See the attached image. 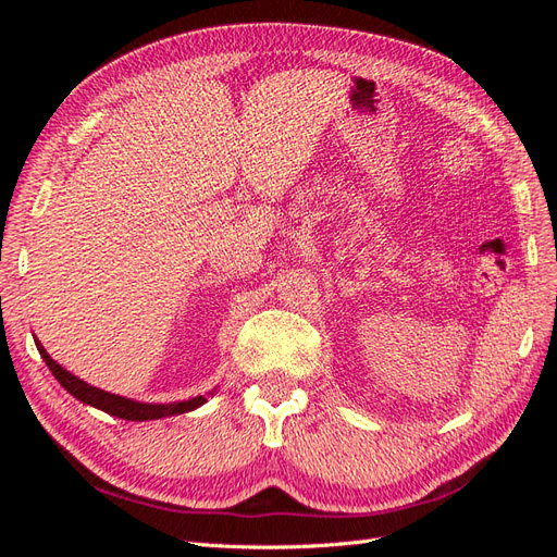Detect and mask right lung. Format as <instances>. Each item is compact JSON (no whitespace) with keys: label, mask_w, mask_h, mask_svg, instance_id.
Segmentation results:
<instances>
[{"label":"right lung","mask_w":557,"mask_h":557,"mask_svg":"<svg viewBox=\"0 0 557 557\" xmlns=\"http://www.w3.org/2000/svg\"><path fill=\"white\" fill-rule=\"evenodd\" d=\"M44 362L48 364L50 372L60 381V385L64 387L66 393L74 395L76 399L90 404L95 409H102L109 416L115 418H123V420H156V418H166V416H176V413H185V411H193L201 404L207 401V397H193L188 401H174V404H144V401H134V399H125L121 395H111L99 391V387H92L90 383L76 379L74 374L66 372L62 369L53 358L48 356L46 348L39 344V339H35Z\"/></svg>","instance_id":"1"}]
</instances>
